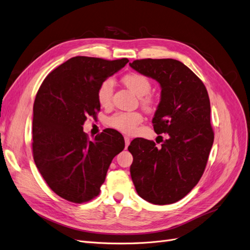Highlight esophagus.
Wrapping results in <instances>:
<instances>
[{"mask_svg":"<svg viewBox=\"0 0 250 250\" xmlns=\"http://www.w3.org/2000/svg\"><path fill=\"white\" fill-rule=\"evenodd\" d=\"M124 140H125V145H126V148L128 147V145L130 144V138L129 137H124Z\"/></svg>","mask_w":250,"mask_h":250,"instance_id":"34e87169","label":"esophagus"}]
</instances>
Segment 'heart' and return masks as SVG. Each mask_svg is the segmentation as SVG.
<instances>
[{
    "label": "heart",
    "instance_id": "obj_1",
    "mask_svg": "<svg viewBox=\"0 0 250 250\" xmlns=\"http://www.w3.org/2000/svg\"><path fill=\"white\" fill-rule=\"evenodd\" d=\"M124 84L131 89L132 92L141 97V102L144 106L149 108L152 101L148 95L151 90V82L140 73H129L123 77ZM113 80L111 78L104 79L97 88V100L102 107H110L113 96ZM143 121L140 112H117L107 119V125L113 129H117L123 133H132L135 128Z\"/></svg>",
    "mask_w": 250,
    "mask_h": 250
}]
</instances>
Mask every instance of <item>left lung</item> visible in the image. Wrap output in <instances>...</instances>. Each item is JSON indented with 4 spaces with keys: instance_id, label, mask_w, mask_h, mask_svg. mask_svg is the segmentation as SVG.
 I'll return each mask as SVG.
<instances>
[{
    "instance_id": "8db88e82",
    "label": "left lung",
    "mask_w": 250,
    "mask_h": 250,
    "mask_svg": "<svg viewBox=\"0 0 250 250\" xmlns=\"http://www.w3.org/2000/svg\"><path fill=\"white\" fill-rule=\"evenodd\" d=\"M129 64L161 84V102L152 123L157 134H168L162 148L145 139L130 143L133 185L148 202L174 203L198 184L213 146L208 90L187 65L175 59H138Z\"/></svg>"
}]
</instances>
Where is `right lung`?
I'll return each mask as SVG.
<instances>
[{"mask_svg":"<svg viewBox=\"0 0 250 250\" xmlns=\"http://www.w3.org/2000/svg\"><path fill=\"white\" fill-rule=\"evenodd\" d=\"M128 62L73 57L53 70L36 94L34 162L51 190L67 201L83 203L99 195L112 158L125 147L117 130L106 129L90 141L82 125L100 111V83Z\"/></svg>","mask_w":250,"mask_h":250,"instance_id":"obj_1","label":"right lung"}]
</instances>
